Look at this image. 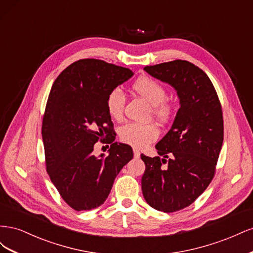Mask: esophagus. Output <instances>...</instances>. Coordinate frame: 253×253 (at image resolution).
Here are the masks:
<instances>
[{"label": "esophagus", "mask_w": 253, "mask_h": 253, "mask_svg": "<svg viewBox=\"0 0 253 253\" xmlns=\"http://www.w3.org/2000/svg\"><path fill=\"white\" fill-rule=\"evenodd\" d=\"M133 152H134V157H135V158H139V157H140V152H139L138 150L134 149Z\"/></svg>", "instance_id": "1"}]
</instances>
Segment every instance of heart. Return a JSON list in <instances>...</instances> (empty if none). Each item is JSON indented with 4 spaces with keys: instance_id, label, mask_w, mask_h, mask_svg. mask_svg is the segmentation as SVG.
Returning a JSON list of instances; mask_svg holds the SVG:
<instances>
[{
    "instance_id": "heart-1",
    "label": "heart",
    "mask_w": 253,
    "mask_h": 253,
    "mask_svg": "<svg viewBox=\"0 0 253 253\" xmlns=\"http://www.w3.org/2000/svg\"><path fill=\"white\" fill-rule=\"evenodd\" d=\"M132 88L137 94L147 99L152 104V113L160 121H167L171 117L173 108L171 102L167 100V89L162 83L149 76H141L132 84ZM106 110L115 120L124 117L126 96L119 88L112 89L105 100ZM159 136V128L155 124L140 125L135 122L121 126L119 137L122 142L134 148H144L155 141Z\"/></svg>"
}]
</instances>
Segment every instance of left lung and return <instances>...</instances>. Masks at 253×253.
I'll use <instances>...</instances> for the list:
<instances>
[{
  "label": "left lung",
  "mask_w": 253,
  "mask_h": 253,
  "mask_svg": "<svg viewBox=\"0 0 253 253\" xmlns=\"http://www.w3.org/2000/svg\"><path fill=\"white\" fill-rule=\"evenodd\" d=\"M143 70L171 84L180 99L171 129L156 144L159 156L141 154L144 200L158 211L176 212L194 203L215 175L224 140L223 111L208 76L189 61L174 60Z\"/></svg>",
  "instance_id": "1"
}]
</instances>
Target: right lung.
I'll return each instance as SVG.
<instances>
[{
    "label": "right lung",
    "instance_id": "right-lung-1",
    "mask_svg": "<svg viewBox=\"0 0 253 253\" xmlns=\"http://www.w3.org/2000/svg\"><path fill=\"white\" fill-rule=\"evenodd\" d=\"M132 76L126 67L81 59L52 84L42 122L45 165L60 196L76 211L102 205L133 158L128 144L114 141L116 133L105 105L110 91ZM98 141L111 144L106 158L93 155Z\"/></svg>",
    "mask_w": 253,
    "mask_h": 253
}]
</instances>
